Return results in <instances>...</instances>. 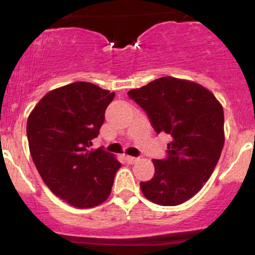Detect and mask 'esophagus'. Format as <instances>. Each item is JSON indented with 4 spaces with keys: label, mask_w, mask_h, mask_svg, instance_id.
Instances as JSON below:
<instances>
[{
    "label": "esophagus",
    "mask_w": 255,
    "mask_h": 255,
    "mask_svg": "<svg viewBox=\"0 0 255 255\" xmlns=\"http://www.w3.org/2000/svg\"><path fill=\"white\" fill-rule=\"evenodd\" d=\"M125 158H126V160H127V162L129 163V164H134V163H135L136 160H137V158L131 157V156H126Z\"/></svg>",
    "instance_id": "1"
}]
</instances>
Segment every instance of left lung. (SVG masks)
<instances>
[{
	"label": "left lung",
	"instance_id": "obj_1",
	"mask_svg": "<svg viewBox=\"0 0 255 255\" xmlns=\"http://www.w3.org/2000/svg\"><path fill=\"white\" fill-rule=\"evenodd\" d=\"M128 96L147 113L157 134L172 137L168 158L152 160L153 177L140 182L142 194L162 206L189 200L209 181L221 157L223 107L206 87L172 77L156 79Z\"/></svg>",
	"mask_w": 255,
	"mask_h": 255
}]
</instances>
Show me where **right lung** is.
Instances as JSON below:
<instances>
[{
	"mask_svg": "<svg viewBox=\"0 0 255 255\" xmlns=\"http://www.w3.org/2000/svg\"><path fill=\"white\" fill-rule=\"evenodd\" d=\"M115 92L77 81L51 90L27 119L32 159L44 183L67 204L91 209L109 198L118 158L91 148Z\"/></svg>",
	"mask_w": 255,
	"mask_h": 255,
	"instance_id": "obj_1",
	"label": "right lung"
}]
</instances>
